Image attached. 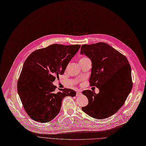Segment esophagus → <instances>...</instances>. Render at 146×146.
<instances>
[{
	"mask_svg": "<svg viewBox=\"0 0 146 146\" xmlns=\"http://www.w3.org/2000/svg\"><path fill=\"white\" fill-rule=\"evenodd\" d=\"M81 90H77V96H78L79 94H80L81 93Z\"/></svg>",
	"mask_w": 146,
	"mask_h": 146,
	"instance_id": "obj_1",
	"label": "esophagus"
}]
</instances>
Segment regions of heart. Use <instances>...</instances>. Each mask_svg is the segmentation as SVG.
Returning a JSON list of instances; mask_svg holds the SVG:
<instances>
[{"label":"heart","mask_w":146,"mask_h":146,"mask_svg":"<svg viewBox=\"0 0 146 146\" xmlns=\"http://www.w3.org/2000/svg\"><path fill=\"white\" fill-rule=\"evenodd\" d=\"M86 59H88V58H86V57H82V58H81V59H80V61H84V60H86Z\"/></svg>","instance_id":"obj_1"}]
</instances>
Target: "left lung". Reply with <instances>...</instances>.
Returning a JSON list of instances; mask_svg holds the SVG:
<instances>
[{
    "label": "left lung",
    "instance_id": "1",
    "mask_svg": "<svg viewBox=\"0 0 146 146\" xmlns=\"http://www.w3.org/2000/svg\"><path fill=\"white\" fill-rule=\"evenodd\" d=\"M81 54L91 60L90 85L99 89L96 94L90 90L82 91L88 104L81 109L94 119L109 117L123 106L132 88L129 62L125 56L104 42L82 45Z\"/></svg>",
    "mask_w": 146,
    "mask_h": 146
}]
</instances>
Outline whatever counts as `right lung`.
Returning a JSON list of instances; mask_svg holds the SVG:
<instances>
[{
    "instance_id": "obj_1",
    "label": "right lung",
    "mask_w": 146,
    "mask_h": 146,
    "mask_svg": "<svg viewBox=\"0 0 146 146\" xmlns=\"http://www.w3.org/2000/svg\"><path fill=\"white\" fill-rule=\"evenodd\" d=\"M80 46L53 44L35 50L25 61L17 89L24 109L33 120L43 123L51 121L59 113L65 97L76 96L71 89L56 91L53 82L64 73Z\"/></svg>"
}]
</instances>
